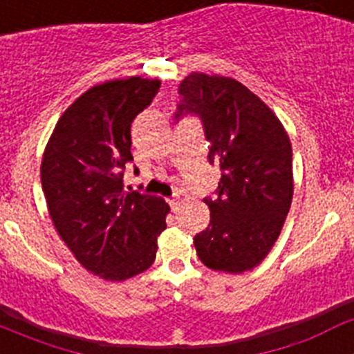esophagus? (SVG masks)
<instances>
[{
  "label": "esophagus",
  "mask_w": 354,
  "mask_h": 354,
  "mask_svg": "<svg viewBox=\"0 0 354 354\" xmlns=\"http://www.w3.org/2000/svg\"><path fill=\"white\" fill-rule=\"evenodd\" d=\"M168 204H170L171 211L177 212V211H179V207H180V196H179V195H175L174 198L168 200Z\"/></svg>",
  "instance_id": "obj_1"
}]
</instances>
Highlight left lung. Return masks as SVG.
Masks as SVG:
<instances>
[{
	"instance_id": "1",
	"label": "left lung",
	"mask_w": 354,
	"mask_h": 354,
	"mask_svg": "<svg viewBox=\"0 0 354 354\" xmlns=\"http://www.w3.org/2000/svg\"><path fill=\"white\" fill-rule=\"evenodd\" d=\"M179 118H202L209 162L221 170L218 198H205L211 221L196 234L207 268L241 274L257 268L282 232L292 202V147L282 122L243 83L192 72L179 86Z\"/></svg>"
}]
</instances>
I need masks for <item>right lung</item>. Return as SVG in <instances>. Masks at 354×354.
<instances>
[{
	"instance_id": "right-lung-1",
	"label": "right lung",
	"mask_w": 354,
	"mask_h": 354,
	"mask_svg": "<svg viewBox=\"0 0 354 354\" xmlns=\"http://www.w3.org/2000/svg\"><path fill=\"white\" fill-rule=\"evenodd\" d=\"M159 84L140 76L95 84L65 109L44 150L40 180L56 232L84 270L109 282L149 270L167 228V202L122 183L131 124Z\"/></svg>"
}]
</instances>
